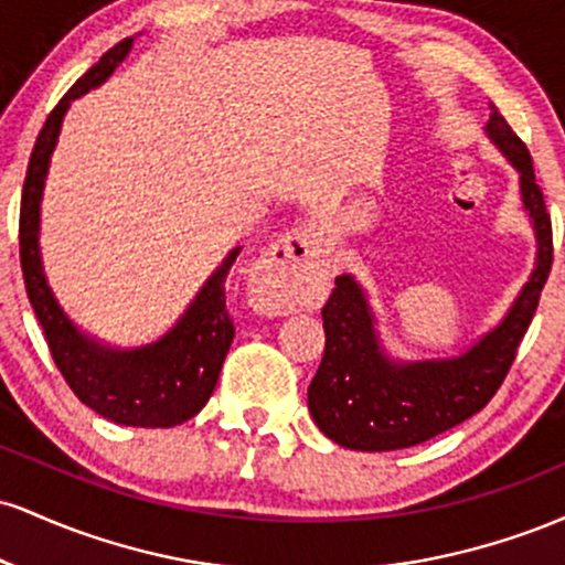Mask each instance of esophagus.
<instances>
[{"label": "esophagus", "instance_id": "1", "mask_svg": "<svg viewBox=\"0 0 565 565\" xmlns=\"http://www.w3.org/2000/svg\"><path fill=\"white\" fill-rule=\"evenodd\" d=\"M327 255L323 233L316 223H302L270 246L257 268V297L260 305L276 313H287L300 302L302 284L319 268Z\"/></svg>", "mask_w": 565, "mask_h": 565}]
</instances>
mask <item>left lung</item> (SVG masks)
Segmentation results:
<instances>
[{"label": "left lung", "instance_id": "obj_1", "mask_svg": "<svg viewBox=\"0 0 565 565\" xmlns=\"http://www.w3.org/2000/svg\"><path fill=\"white\" fill-rule=\"evenodd\" d=\"M486 132L521 172L523 204L540 242L534 274L504 321L468 353L417 364H393L382 355L364 291L350 276L337 278L321 310L327 348L308 387V406L323 436L345 449H406L481 412L508 377L518 345L534 319L553 268V223L534 180L526 142L512 132L497 108Z\"/></svg>", "mask_w": 565, "mask_h": 565}]
</instances>
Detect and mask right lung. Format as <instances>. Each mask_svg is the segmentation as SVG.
Instances as JSON below:
<instances>
[{
  "mask_svg": "<svg viewBox=\"0 0 565 565\" xmlns=\"http://www.w3.org/2000/svg\"><path fill=\"white\" fill-rule=\"evenodd\" d=\"M129 47L132 36L114 44L87 74L79 76L50 111L39 132L21 196V268L31 308L42 323L55 366L61 369L76 398L116 425L172 427L196 417L217 385L225 353L236 334L225 308V278L242 246L225 257L170 334L153 345L127 350V353L100 348L76 332L74 323L57 308L39 260V201H42L44 174L61 132L63 114L74 97L106 82L111 71L125 61Z\"/></svg>",
  "mask_w": 565,
  "mask_h": 565,
  "instance_id": "right-lung-1",
  "label": "right lung"
}]
</instances>
